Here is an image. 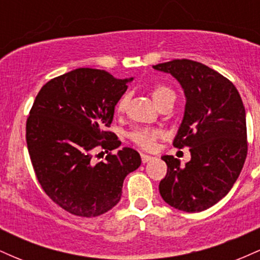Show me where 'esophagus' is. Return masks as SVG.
<instances>
[{
    "label": "esophagus",
    "instance_id": "34e87169",
    "mask_svg": "<svg viewBox=\"0 0 260 260\" xmlns=\"http://www.w3.org/2000/svg\"><path fill=\"white\" fill-rule=\"evenodd\" d=\"M154 157L153 156H150V155H147V154H142V161L143 162H148V161H150V160H153Z\"/></svg>",
    "mask_w": 260,
    "mask_h": 260
}]
</instances>
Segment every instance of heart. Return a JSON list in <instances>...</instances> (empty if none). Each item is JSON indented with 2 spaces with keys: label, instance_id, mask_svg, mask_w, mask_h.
<instances>
[{
  "label": "heart",
  "instance_id": "b5f03b06",
  "mask_svg": "<svg viewBox=\"0 0 260 260\" xmlns=\"http://www.w3.org/2000/svg\"><path fill=\"white\" fill-rule=\"evenodd\" d=\"M172 94H175V92L170 88H168V86H164V85L155 86L153 91H151V96H153L154 101L157 104V105H160L166 98ZM128 101H129V96H128V95H124V96L118 101V105H117L118 112H122L126 110ZM160 137H161L160 131L148 129V128H139V129H136L132 134H131V138H132L133 142L136 143L137 145H139L140 148L147 149V150H150V149L154 148L155 142H156V139H159Z\"/></svg>",
  "mask_w": 260,
  "mask_h": 260
}]
</instances>
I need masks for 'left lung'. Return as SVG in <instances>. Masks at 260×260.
<instances>
[{
    "instance_id": "left-lung-1",
    "label": "left lung",
    "mask_w": 260,
    "mask_h": 260,
    "mask_svg": "<svg viewBox=\"0 0 260 260\" xmlns=\"http://www.w3.org/2000/svg\"><path fill=\"white\" fill-rule=\"evenodd\" d=\"M153 68L171 74L183 89L186 105L174 145L190 148L184 166L172 155L161 156L168 174L160 181V194L172 208L198 213L228 194L241 174L247 156L246 110L236 86L208 66L174 59Z\"/></svg>"
}]
</instances>
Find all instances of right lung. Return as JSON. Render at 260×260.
<instances>
[{
  "label": "right lung",
  "instance_id": "right-lung-1",
  "mask_svg": "<svg viewBox=\"0 0 260 260\" xmlns=\"http://www.w3.org/2000/svg\"><path fill=\"white\" fill-rule=\"evenodd\" d=\"M132 80L78 68L47 82L35 98L26 120L32 168L45 193L73 215L94 217L112 209L126 176L142 164L132 148L98 162L92 157L98 147L109 153L121 145L105 128Z\"/></svg>",
  "mask_w": 260,
  "mask_h": 260
}]
</instances>
